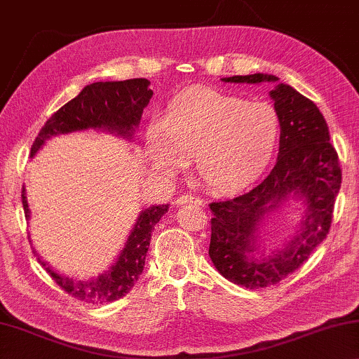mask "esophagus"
<instances>
[{
  "mask_svg": "<svg viewBox=\"0 0 359 359\" xmlns=\"http://www.w3.org/2000/svg\"><path fill=\"white\" fill-rule=\"evenodd\" d=\"M175 204H177V206H184V204H195V206H203L204 203H203L201 198L193 196V195H189V193H187V195L179 196L177 200H175Z\"/></svg>",
  "mask_w": 359,
  "mask_h": 359,
  "instance_id": "34e87169",
  "label": "esophagus"
}]
</instances>
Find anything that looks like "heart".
<instances>
[{"instance_id":"obj_1","label":"heart","mask_w":359,"mask_h":359,"mask_svg":"<svg viewBox=\"0 0 359 359\" xmlns=\"http://www.w3.org/2000/svg\"><path fill=\"white\" fill-rule=\"evenodd\" d=\"M281 134L269 102H246L210 88H191L170 100L163 121L145 130V155L163 175H175L193 156L195 172L212 191L246 187L269 166Z\"/></svg>"}]
</instances>
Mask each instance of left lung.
Here are the masks:
<instances>
[{"label":"left lung","mask_w":359,"mask_h":359,"mask_svg":"<svg viewBox=\"0 0 359 359\" xmlns=\"http://www.w3.org/2000/svg\"><path fill=\"white\" fill-rule=\"evenodd\" d=\"M225 83H278L275 75L254 73L224 78ZM281 124L280 153L269 177L244 195L210 203L209 257L226 280L248 289L280 283L310 257L327 236L335 196L342 184L337 151L329 142L323 113L289 84L270 90ZM289 196L302 199L301 230L281 252L255 258L259 226Z\"/></svg>","instance_id":"obj_1"}]
</instances>
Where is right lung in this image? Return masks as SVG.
Listing matches in <instances>:
<instances>
[{
  "instance_id": "right-lung-1",
  "label": "right lung",
  "mask_w": 359,
  "mask_h": 359,
  "mask_svg": "<svg viewBox=\"0 0 359 359\" xmlns=\"http://www.w3.org/2000/svg\"><path fill=\"white\" fill-rule=\"evenodd\" d=\"M149 86L150 81L145 78L88 84L75 99L59 108L48 119L33 142L30 156H35L48 139L59 134L76 133V130L102 129L130 139L135 128L139 126L144 108L149 105L153 95V90ZM22 204H24L25 217L30 219L25 189H22ZM168 209L169 204H155L142 210L116 262L97 278L73 281L72 278L50 269L46 262L39 259L36 251L33 252L38 255V262L46 269L50 278L73 297L94 305L113 302L124 297L137 283L144 271L151 230L168 212Z\"/></svg>"
}]
</instances>
